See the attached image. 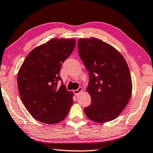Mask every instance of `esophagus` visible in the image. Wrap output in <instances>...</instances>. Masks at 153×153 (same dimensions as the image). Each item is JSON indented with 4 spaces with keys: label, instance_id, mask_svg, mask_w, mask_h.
Wrapping results in <instances>:
<instances>
[{
    "label": "esophagus",
    "instance_id": "1",
    "mask_svg": "<svg viewBox=\"0 0 153 153\" xmlns=\"http://www.w3.org/2000/svg\"><path fill=\"white\" fill-rule=\"evenodd\" d=\"M83 91V88L82 87H79L78 89H76V90H74V94H75V96H78V95L80 94L81 91Z\"/></svg>",
    "mask_w": 153,
    "mask_h": 153
}]
</instances>
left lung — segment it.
<instances>
[{
  "label": "left lung",
  "instance_id": "obj_1",
  "mask_svg": "<svg viewBox=\"0 0 153 153\" xmlns=\"http://www.w3.org/2000/svg\"><path fill=\"white\" fill-rule=\"evenodd\" d=\"M79 54L89 74L86 90L91 104L84 108L89 120L110 122L122 113L131 96L130 71L122 55L96 38L79 39Z\"/></svg>",
  "mask_w": 153,
  "mask_h": 153
}]
</instances>
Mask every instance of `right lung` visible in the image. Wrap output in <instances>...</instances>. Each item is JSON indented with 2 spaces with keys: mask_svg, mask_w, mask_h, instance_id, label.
<instances>
[{
  "mask_svg": "<svg viewBox=\"0 0 153 153\" xmlns=\"http://www.w3.org/2000/svg\"><path fill=\"white\" fill-rule=\"evenodd\" d=\"M74 39H53L35 48L26 57L17 74L21 100L39 122L54 124L66 117L73 104V92L67 91L59 72L74 50Z\"/></svg>",
  "mask_w": 153,
  "mask_h": 153,
  "instance_id": "obj_1",
  "label": "right lung"
}]
</instances>
